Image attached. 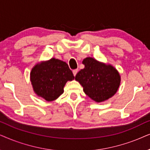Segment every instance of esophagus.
<instances>
[{"label": "esophagus", "instance_id": "34e87169", "mask_svg": "<svg viewBox=\"0 0 150 150\" xmlns=\"http://www.w3.org/2000/svg\"><path fill=\"white\" fill-rule=\"evenodd\" d=\"M77 72H78V70L77 69H75V70H73V75H74V76H75V75H77Z\"/></svg>", "mask_w": 150, "mask_h": 150}]
</instances>
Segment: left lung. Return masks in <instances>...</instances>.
<instances>
[{"instance_id":"1","label":"left lung","mask_w":150,"mask_h":150,"mask_svg":"<svg viewBox=\"0 0 150 150\" xmlns=\"http://www.w3.org/2000/svg\"><path fill=\"white\" fill-rule=\"evenodd\" d=\"M84 69L77 73L75 80L82 86L86 95L97 103L111 98L118 91L121 76L116 68L93 57L83 59Z\"/></svg>"}]
</instances>
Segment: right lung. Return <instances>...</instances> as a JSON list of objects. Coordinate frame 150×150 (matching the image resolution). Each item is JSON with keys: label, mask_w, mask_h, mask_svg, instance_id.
Instances as JSON below:
<instances>
[{"label": "right lung", "mask_w": 150, "mask_h": 150, "mask_svg": "<svg viewBox=\"0 0 150 150\" xmlns=\"http://www.w3.org/2000/svg\"><path fill=\"white\" fill-rule=\"evenodd\" d=\"M74 78L67 64L55 57L38 62L30 73V81L34 93L47 101L58 98L64 93L66 83Z\"/></svg>", "instance_id": "right-lung-1"}]
</instances>
